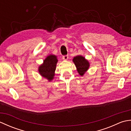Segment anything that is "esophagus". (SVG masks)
Here are the masks:
<instances>
[{"label": "esophagus", "mask_w": 131, "mask_h": 131, "mask_svg": "<svg viewBox=\"0 0 131 131\" xmlns=\"http://www.w3.org/2000/svg\"><path fill=\"white\" fill-rule=\"evenodd\" d=\"M68 58H69L68 55H65V56H62V58H63V60H67L68 59Z\"/></svg>", "instance_id": "obj_1"}]
</instances>
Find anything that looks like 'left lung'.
<instances>
[{
    "mask_svg": "<svg viewBox=\"0 0 131 131\" xmlns=\"http://www.w3.org/2000/svg\"><path fill=\"white\" fill-rule=\"evenodd\" d=\"M73 60L79 74L81 76H83L90 67L88 61L82 56H77L73 58Z\"/></svg>",
    "mask_w": 131,
    "mask_h": 131,
    "instance_id": "1",
    "label": "left lung"
}]
</instances>
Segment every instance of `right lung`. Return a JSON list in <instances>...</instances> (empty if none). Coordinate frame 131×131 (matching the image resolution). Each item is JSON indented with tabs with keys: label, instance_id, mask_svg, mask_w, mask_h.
I'll list each match as a JSON object with an SVG mask.
<instances>
[{
	"label": "right lung",
	"instance_id": "right-lung-1",
	"mask_svg": "<svg viewBox=\"0 0 131 131\" xmlns=\"http://www.w3.org/2000/svg\"><path fill=\"white\" fill-rule=\"evenodd\" d=\"M57 61L56 56L52 54L48 56L44 60L42 65L39 68V72L41 75L46 78L49 81H51L54 76V71Z\"/></svg>",
	"mask_w": 131,
	"mask_h": 131
}]
</instances>
